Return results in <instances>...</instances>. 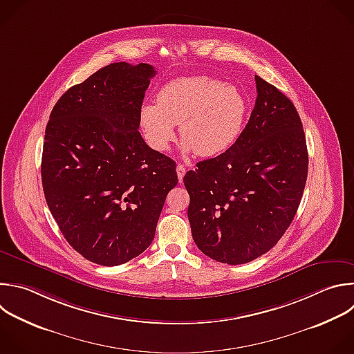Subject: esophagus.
Returning a JSON list of instances; mask_svg holds the SVG:
<instances>
[{
    "instance_id": "esophagus-1",
    "label": "esophagus",
    "mask_w": 354,
    "mask_h": 354,
    "mask_svg": "<svg viewBox=\"0 0 354 354\" xmlns=\"http://www.w3.org/2000/svg\"><path fill=\"white\" fill-rule=\"evenodd\" d=\"M176 172H178V179H179V183L183 182V176L186 174V168L182 165V164H178L176 167Z\"/></svg>"
}]
</instances>
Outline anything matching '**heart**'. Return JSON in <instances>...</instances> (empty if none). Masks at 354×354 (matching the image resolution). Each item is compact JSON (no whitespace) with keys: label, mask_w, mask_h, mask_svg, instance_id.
Returning a JSON list of instances; mask_svg holds the SVG:
<instances>
[{"label":"heart","mask_w":354,"mask_h":354,"mask_svg":"<svg viewBox=\"0 0 354 354\" xmlns=\"http://www.w3.org/2000/svg\"><path fill=\"white\" fill-rule=\"evenodd\" d=\"M246 118V100L233 84H222L207 76L179 77L164 84L157 102H146L140 121L149 145L168 150L175 139V125L186 150L200 157H215L239 139Z\"/></svg>","instance_id":"b5f03b06"}]
</instances>
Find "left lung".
<instances>
[{
    "label": "left lung",
    "mask_w": 354,
    "mask_h": 354,
    "mask_svg": "<svg viewBox=\"0 0 354 354\" xmlns=\"http://www.w3.org/2000/svg\"><path fill=\"white\" fill-rule=\"evenodd\" d=\"M256 87L254 108L236 143L183 178L194 243L230 266L250 263L278 243L307 180L306 136L293 102L260 76Z\"/></svg>",
    "instance_id": "8db88e82"
}]
</instances>
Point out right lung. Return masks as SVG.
<instances>
[{"instance_id":"1","label":"right lung","mask_w":354,"mask_h":354,"mask_svg":"<svg viewBox=\"0 0 354 354\" xmlns=\"http://www.w3.org/2000/svg\"><path fill=\"white\" fill-rule=\"evenodd\" d=\"M149 64L115 62L72 86L46 128L41 182L66 242L86 260L113 267L153 242L176 164L143 140L140 109Z\"/></svg>"}]
</instances>
